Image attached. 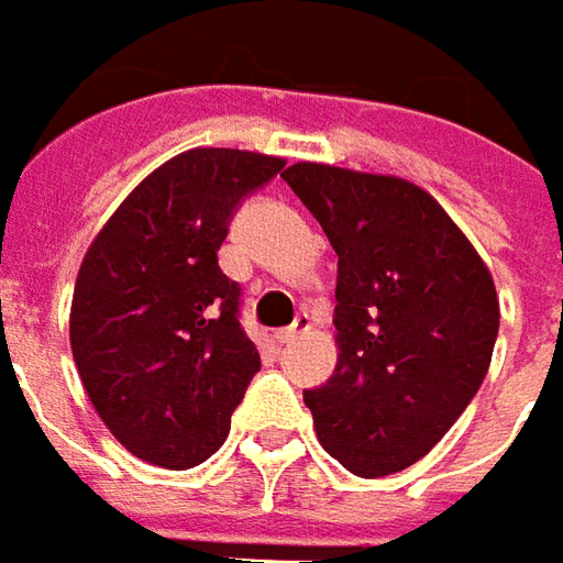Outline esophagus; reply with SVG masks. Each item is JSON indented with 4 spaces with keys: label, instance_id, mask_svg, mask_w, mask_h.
<instances>
[{
    "label": "esophagus",
    "instance_id": "34e87169",
    "mask_svg": "<svg viewBox=\"0 0 563 563\" xmlns=\"http://www.w3.org/2000/svg\"><path fill=\"white\" fill-rule=\"evenodd\" d=\"M308 330H311V314H299V318L292 320L286 330H280V333H277V340L292 342V340H299V336H305Z\"/></svg>",
    "mask_w": 563,
    "mask_h": 563
}]
</instances>
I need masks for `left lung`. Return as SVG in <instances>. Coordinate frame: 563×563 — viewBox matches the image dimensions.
Returning <instances> with one entry per match:
<instances>
[{"mask_svg":"<svg viewBox=\"0 0 563 563\" xmlns=\"http://www.w3.org/2000/svg\"><path fill=\"white\" fill-rule=\"evenodd\" d=\"M283 180L340 255V361L305 389L320 445L352 474H398L483 386L498 336L495 283L420 186L311 162Z\"/></svg>","mask_w":563,"mask_h":563,"instance_id":"obj_1","label":"left lung"}]
</instances>
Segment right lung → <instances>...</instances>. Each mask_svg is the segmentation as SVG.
<instances>
[{
	"mask_svg": "<svg viewBox=\"0 0 563 563\" xmlns=\"http://www.w3.org/2000/svg\"><path fill=\"white\" fill-rule=\"evenodd\" d=\"M283 165L189 148L126 196L80 264L70 352L92 408L148 464L186 471L214 455L262 371L218 249L236 208Z\"/></svg>",
	"mask_w": 563,
	"mask_h": 563,
	"instance_id": "obj_1",
	"label": "right lung"
}]
</instances>
